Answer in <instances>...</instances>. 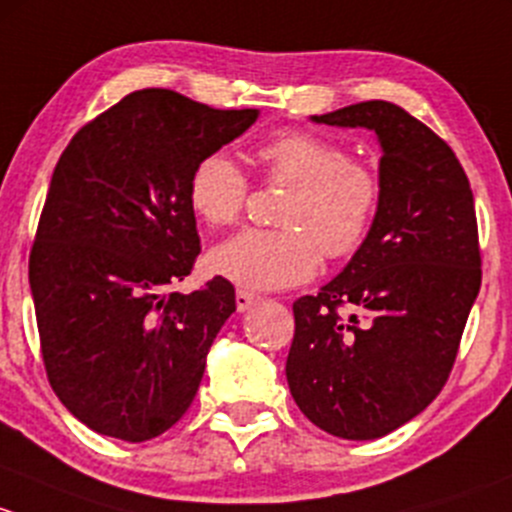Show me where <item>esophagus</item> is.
Wrapping results in <instances>:
<instances>
[{
  "mask_svg": "<svg viewBox=\"0 0 512 512\" xmlns=\"http://www.w3.org/2000/svg\"><path fill=\"white\" fill-rule=\"evenodd\" d=\"M258 300H261V298H258V295H254V293L236 291V310H239V313H246V310L254 308Z\"/></svg>",
  "mask_w": 512,
  "mask_h": 512,
  "instance_id": "1",
  "label": "esophagus"
}]
</instances>
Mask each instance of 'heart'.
<instances>
[{"label":"heart","instance_id":"heart-1","mask_svg":"<svg viewBox=\"0 0 512 512\" xmlns=\"http://www.w3.org/2000/svg\"><path fill=\"white\" fill-rule=\"evenodd\" d=\"M258 162L268 182L288 187L278 212L286 229L236 231L209 251L214 276L246 291H281L313 276L318 249L345 258L365 244L382 199V182L367 162L313 133L268 140ZM187 199L207 224H229L249 199V179L226 152H209L189 172Z\"/></svg>","mask_w":512,"mask_h":512}]
</instances>
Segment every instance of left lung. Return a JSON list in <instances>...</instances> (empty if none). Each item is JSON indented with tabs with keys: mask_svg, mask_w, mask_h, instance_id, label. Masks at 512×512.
<instances>
[{
	"mask_svg": "<svg viewBox=\"0 0 512 512\" xmlns=\"http://www.w3.org/2000/svg\"><path fill=\"white\" fill-rule=\"evenodd\" d=\"M310 120L377 135L382 199L350 263L293 303L286 377L315 426L370 441L424 412L449 379L481 288L473 192L451 147L399 105L365 100Z\"/></svg>",
	"mask_w": 512,
	"mask_h": 512,
	"instance_id": "8db88e82",
	"label": "left lung"
}]
</instances>
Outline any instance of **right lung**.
Returning <instances> with one entry per match:
<instances>
[{
  "instance_id": "obj_1",
  "label": "right lung",
  "mask_w": 512,
  "mask_h": 512,
  "mask_svg": "<svg viewBox=\"0 0 512 512\" xmlns=\"http://www.w3.org/2000/svg\"><path fill=\"white\" fill-rule=\"evenodd\" d=\"M256 118L145 88L83 125L56 162L29 286L51 387L88 429L138 444L192 404L236 298L219 276L172 291L202 249L187 179Z\"/></svg>"
}]
</instances>
